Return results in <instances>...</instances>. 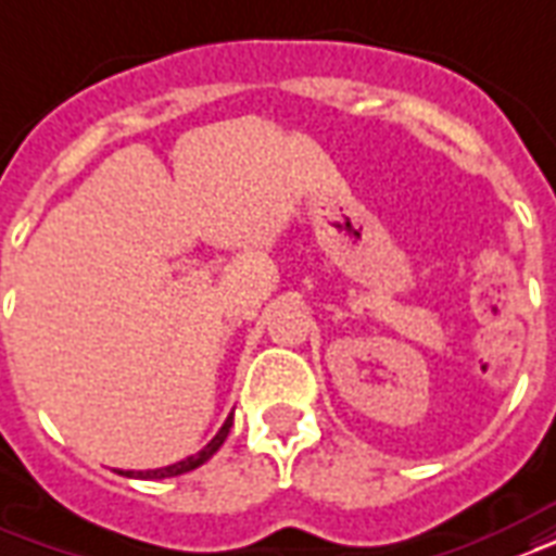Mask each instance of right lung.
I'll return each mask as SVG.
<instances>
[{"label":"right lung","mask_w":556,"mask_h":556,"mask_svg":"<svg viewBox=\"0 0 556 556\" xmlns=\"http://www.w3.org/2000/svg\"><path fill=\"white\" fill-rule=\"evenodd\" d=\"M229 427H232V415L226 418L224 427L217 430L215 439L208 442V445L200 451V454L194 456H185V459H179V463H174V466H164V468H150V471H117V475L123 477H141V480H164V477H176V475H185V471H194V468H200L203 463H208L212 456L220 451V445L226 442V435H229Z\"/></svg>","instance_id":"1"}]
</instances>
